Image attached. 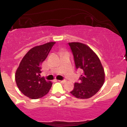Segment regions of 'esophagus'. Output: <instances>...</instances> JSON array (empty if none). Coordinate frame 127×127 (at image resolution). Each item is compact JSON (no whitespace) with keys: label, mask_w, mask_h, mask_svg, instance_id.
I'll use <instances>...</instances> for the list:
<instances>
[{"label":"esophagus","mask_w":127,"mask_h":127,"mask_svg":"<svg viewBox=\"0 0 127 127\" xmlns=\"http://www.w3.org/2000/svg\"><path fill=\"white\" fill-rule=\"evenodd\" d=\"M59 82H61V83H64V82H66V80H59Z\"/></svg>","instance_id":"esophagus-1"}]
</instances>
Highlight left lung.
I'll return each mask as SVG.
<instances>
[{
  "mask_svg": "<svg viewBox=\"0 0 127 127\" xmlns=\"http://www.w3.org/2000/svg\"><path fill=\"white\" fill-rule=\"evenodd\" d=\"M74 56L77 69L82 74L80 82L74 84L70 93L79 99H88L94 96L103 85L105 74L98 56L87 45L80 42L69 43Z\"/></svg>",
  "mask_w": 127,
  "mask_h": 127,
  "instance_id": "8db88e82",
  "label": "left lung"
}]
</instances>
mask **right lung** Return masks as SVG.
Segmentation results:
<instances>
[{"instance_id": "add662e5", "label": "right lung", "mask_w": 127, "mask_h": 127, "mask_svg": "<svg viewBox=\"0 0 127 127\" xmlns=\"http://www.w3.org/2000/svg\"><path fill=\"white\" fill-rule=\"evenodd\" d=\"M56 42H48L33 47L24 55L15 73V80L19 90L31 99L44 96L52 87V83L41 77V65L47 58Z\"/></svg>"}]
</instances>
